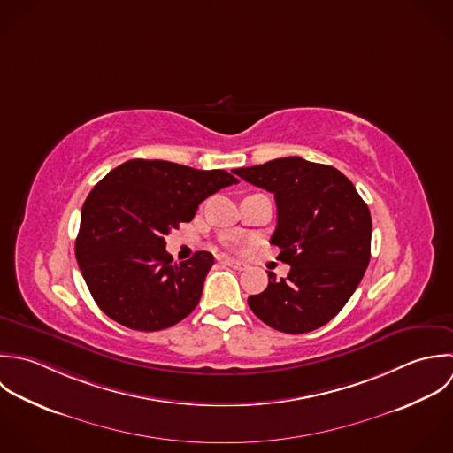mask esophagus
<instances>
[{
    "label": "esophagus",
    "mask_w": 453,
    "mask_h": 453,
    "mask_svg": "<svg viewBox=\"0 0 453 453\" xmlns=\"http://www.w3.org/2000/svg\"><path fill=\"white\" fill-rule=\"evenodd\" d=\"M223 264L237 269V271H244L248 269V264L246 262H241V260H235V258H223Z\"/></svg>",
    "instance_id": "34e87169"
}]
</instances>
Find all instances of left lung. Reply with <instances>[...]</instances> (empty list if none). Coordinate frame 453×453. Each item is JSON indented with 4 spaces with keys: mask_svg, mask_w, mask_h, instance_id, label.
<instances>
[{
    "mask_svg": "<svg viewBox=\"0 0 453 453\" xmlns=\"http://www.w3.org/2000/svg\"><path fill=\"white\" fill-rule=\"evenodd\" d=\"M234 172L274 193L278 225L271 244L290 265L287 278L269 273L267 288L248 299L251 311L287 334L323 326L349 301L369 265V207L337 168L299 156Z\"/></svg>",
    "mask_w": 453,
    "mask_h": 453,
    "instance_id": "left-lung-1",
    "label": "left lung"
}]
</instances>
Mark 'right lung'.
I'll return each mask as SVG.
<instances>
[{
    "label": "right lung",
    "instance_id": "right-lung-1",
    "mask_svg": "<svg viewBox=\"0 0 453 453\" xmlns=\"http://www.w3.org/2000/svg\"><path fill=\"white\" fill-rule=\"evenodd\" d=\"M226 170H196L163 159H130L88 195L75 257L98 307L142 332L168 328L200 301L214 264L207 251L173 264L165 235L193 219L198 205L237 184Z\"/></svg>",
    "mask_w": 453,
    "mask_h": 453
}]
</instances>
